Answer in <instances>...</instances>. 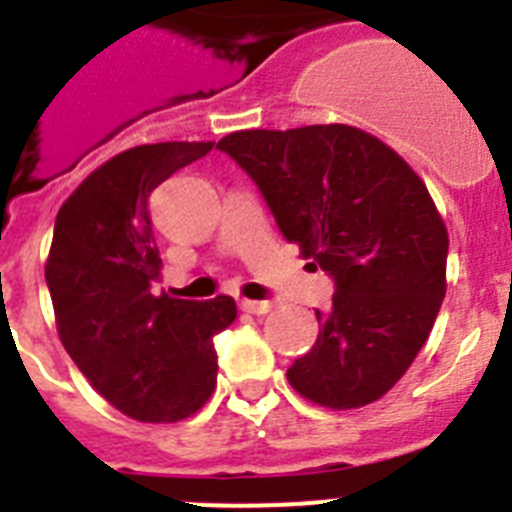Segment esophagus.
I'll return each mask as SVG.
<instances>
[{
    "label": "esophagus",
    "mask_w": 512,
    "mask_h": 512,
    "mask_svg": "<svg viewBox=\"0 0 512 512\" xmlns=\"http://www.w3.org/2000/svg\"><path fill=\"white\" fill-rule=\"evenodd\" d=\"M241 310L251 312V315H266V312L274 310V302L271 300H241Z\"/></svg>",
    "instance_id": "esophagus-1"
}]
</instances>
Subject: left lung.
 <instances>
[{
    "instance_id": "1",
    "label": "left lung",
    "mask_w": 512,
    "mask_h": 512,
    "mask_svg": "<svg viewBox=\"0 0 512 512\" xmlns=\"http://www.w3.org/2000/svg\"><path fill=\"white\" fill-rule=\"evenodd\" d=\"M217 148L251 176L284 238L336 284L289 384L333 410L379 400L428 341L446 295L449 233L420 176L351 125L241 130Z\"/></svg>"
}]
</instances>
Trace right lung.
Returning a JSON list of instances; mask_svg holds the SVG:
<instances>
[{
  "mask_svg": "<svg viewBox=\"0 0 512 512\" xmlns=\"http://www.w3.org/2000/svg\"><path fill=\"white\" fill-rule=\"evenodd\" d=\"M212 143H153L117 153L58 210L45 284L58 336L79 372L120 413L176 423L210 400L212 336L235 320L233 297L153 295L158 246L148 200Z\"/></svg>",
  "mask_w": 512,
  "mask_h": 512,
  "instance_id": "obj_1",
  "label": "right lung"
}]
</instances>
